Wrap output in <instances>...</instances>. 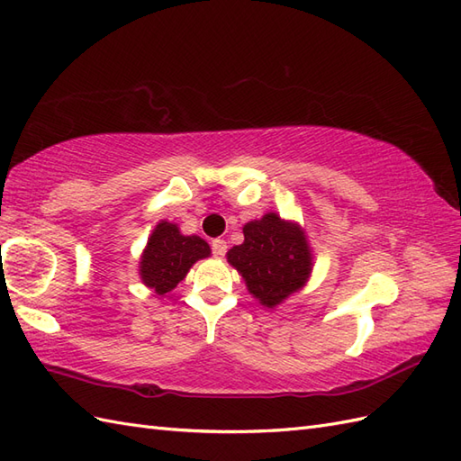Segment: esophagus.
I'll return each instance as SVG.
<instances>
[{
  "label": "esophagus",
  "instance_id": "34e87169",
  "mask_svg": "<svg viewBox=\"0 0 461 461\" xmlns=\"http://www.w3.org/2000/svg\"><path fill=\"white\" fill-rule=\"evenodd\" d=\"M212 251H214V255L216 257H223L226 255V251H228V243L223 241V240H212Z\"/></svg>",
  "mask_w": 461,
  "mask_h": 461
}]
</instances>
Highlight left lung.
<instances>
[{"mask_svg": "<svg viewBox=\"0 0 461 461\" xmlns=\"http://www.w3.org/2000/svg\"><path fill=\"white\" fill-rule=\"evenodd\" d=\"M245 241L228 253V261L240 270L253 296L267 308L286 300L303 286L312 273V253L296 223L265 214L245 223Z\"/></svg>", "mask_w": 461, "mask_h": 461, "instance_id": "1", "label": "left lung"}]
</instances>
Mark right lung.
Returning a JSON list of instances; mask_svg holds the SVG:
<instances>
[{
	"instance_id": "obj_1",
	"label": "right lung",
	"mask_w": 461,
	"mask_h": 461,
	"mask_svg": "<svg viewBox=\"0 0 461 461\" xmlns=\"http://www.w3.org/2000/svg\"><path fill=\"white\" fill-rule=\"evenodd\" d=\"M208 255L210 247L198 235H183L175 223L161 221L141 255L140 275L146 286L163 296L179 285L198 258Z\"/></svg>"
}]
</instances>
